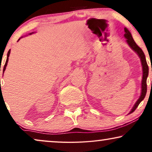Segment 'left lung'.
<instances>
[{
	"label": "left lung",
	"mask_w": 152,
	"mask_h": 152,
	"mask_svg": "<svg viewBox=\"0 0 152 152\" xmlns=\"http://www.w3.org/2000/svg\"><path fill=\"white\" fill-rule=\"evenodd\" d=\"M124 38L126 39V43L129 45L131 48H132L133 50H134L135 53H136L138 56L140 58L141 65H142V82H141V93L140 95V97H139L138 100L136 101V102L135 103L134 107L131 110V111L129 113V114L132 113L134 112L135 110L136 109V108L138 107L141 102H142L143 99H144L145 95H146L147 93V77H148L149 75V67L148 65L147 64L146 58H145V55L142 49L140 48V47L138 46V45L136 44V42H135L134 39H133L132 35L129 32V30H128L126 28H124Z\"/></svg>",
	"instance_id": "8db88e82"
}]
</instances>
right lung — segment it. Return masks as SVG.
Masks as SVG:
<instances>
[{
	"instance_id": "1",
	"label": "right lung",
	"mask_w": 152,
	"mask_h": 152,
	"mask_svg": "<svg viewBox=\"0 0 152 152\" xmlns=\"http://www.w3.org/2000/svg\"><path fill=\"white\" fill-rule=\"evenodd\" d=\"M33 33L34 32H31V33H30V34H28L29 35H30V34H33ZM26 36H28V35H26ZM26 37V36H23V37H20V38L18 39V41L20 40V39L21 38H23V37ZM10 50L9 51H8V53H7V60H6V62H5V66H4V68H3V73H4V72H5V69H6V66H7V62H8V60H9V57H10Z\"/></svg>"
}]
</instances>
